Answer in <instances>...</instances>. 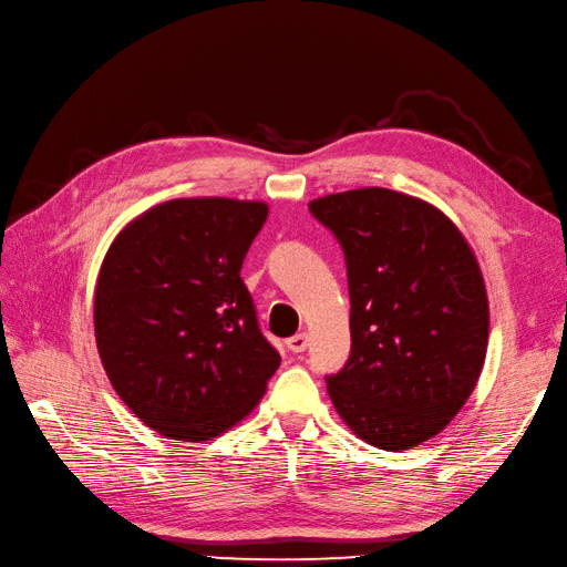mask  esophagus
I'll return each mask as SVG.
<instances>
[{"label": "esophagus", "mask_w": 567, "mask_h": 567, "mask_svg": "<svg viewBox=\"0 0 567 567\" xmlns=\"http://www.w3.org/2000/svg\"><path fill=\"white\" fill-rule=\"evenodd\" d=\"M286 346H288V350L293 352V354H300V352L307 350V346H310V336H307L305 331H302V333H296L293 338L286 340Z\"/></svg>", "instance_id": "34e87169"}]
</instances>
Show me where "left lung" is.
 <instances>
[{
	"mask_svg": "<svg viewBox=\"0 0 567 567\" xmlns=\"http://www.w3.org/2000/svg\"><path fill=\"white\" fill-rule=\"evenodd\" d=\"M346 252L350 359L326 375L357 437L385 452L444 431L485 364L489 305L475 255L435 205L369 186L310 203Z\"/></svg>",
	"mask_w": 567,
	"mask_h": 567,
	"instance_id": "8db88e82",
	"label": "left lung"
}]
</instances>
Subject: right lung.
Wrapping results in <instances>:
<instances>
[{"mask_svg": "<svg viewBox=\"0 0 567 567\" xmlns=\"http://www.w3.org/2000/svg\"><path fill=\"white\" fill-rule=\"evenodd\" d=\"M267 213L260 200L175 198L132 219L104 257L101 364L120 400L165 437L229 431L281 364L241 279Z\"/></svg>", "mask_w": 567, "mask_h": 567, "instance_id": "right-lung-1", "label": "right lung"}]
</instances>
